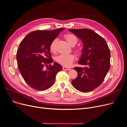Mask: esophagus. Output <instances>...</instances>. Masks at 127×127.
Wrapping results in <instances>:
<instances>
[{"mask_svg":"<svg viewBox=\"0 0 127 127\" xmlns=\"http://www.w3.org/2000/svg\"><path fill=\"white\" fill-rule=\"evenodd\" d=\"M63 70H69L70 69V68L66 67V66H63Z\"/></svg>","mask_w":127,"mask_h":127,"instance_id":"esophagus-1","label":"esophagus"}]
</instances>
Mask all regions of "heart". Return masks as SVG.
<instances>
[{"label":"heart","mask_w":127,"mask_h":127,"mask_svg":"<svg viewBox=\"0 0 127 127\" xmlns=\"http://www.w3.org/2000/svg\"><path fill=\"white\" fill-rule=\"evenodd\" d=\"M66 41L71 46H74L78 42L77 37L72 34H67L64 36ZM57 42V39H55L51 42L50 45V50L51 52H54L55 50V45ZM75 52L77 55L81 54V50L79 49H76ZM75 56L72 54L69 55H61L56 58V61L62 65L68 66H70L74 61Z\"/></svg>","instance_id":"1"}]
</instances>
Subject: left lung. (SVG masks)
Masks as SVG:
<instances>
[{"mask_svg":"<svg viewBox=\"0 0 127 127\" xmlns=\"http://www.w3.org/2000/svg\"><path fill=\"white\" fill-rule=\"evenodd\" d=\"M68 30L83 43L82 56L78 63L84 67L74 68L78 76L71 81L72 85L83 93L92 91L102 83L110 69V49L105 39L92 30Z\"/></svg>","mask_w":127,"mask_h":127,"instance_id":"left-lung-1","label":"left lung"}]
</instances>
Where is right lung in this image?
<instances>
[{"label":"right lung","instance_id":"1","mask_svg":"<svg viewBox=\"0 0 127 127\" xmlns=\"http://www.w3.org/2000/svg\"><path fill=\"white\" fill-rule=\"evenodd\" d=\"M63 30L33 31L20 43L16 53L18 68L31 88L39 91L48 89L54 83L57 73L62 70L61 65L58 63L51 64L53 59L50 45Z\"/></svg>","mask_w":127,"mask_h":127}]
</instances>
